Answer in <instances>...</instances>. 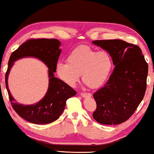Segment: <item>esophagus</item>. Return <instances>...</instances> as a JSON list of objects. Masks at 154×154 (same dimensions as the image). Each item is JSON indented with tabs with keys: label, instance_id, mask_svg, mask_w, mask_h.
Here are the masks:
<instances>
[{
	"label": "esophagus",
	"instance_id": "obj_1",
	"mask_svg": "<svg viewBox=\"0 0 154 154\" xmlns=\"http://www.w3.org/2000/svg\"><path fill=\"white\" fill-rule=\"evenodd\" d=\"M81 95L82 96V97H91V96H92V94H91L90 93H89V92H81Z\"/></svg>",
	"mask_w": 154,
	"mask_h": 154
}]
</instances>
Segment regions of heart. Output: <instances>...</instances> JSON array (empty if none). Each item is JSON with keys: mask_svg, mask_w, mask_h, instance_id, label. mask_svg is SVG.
I'll return each mask as SVG.
<instances>
[{"mask_svg": "<svg viewBox=\"0 0 154 154\" xmlns=\"http://www.w3.org/2000/svg\"><path fill=\"white\" fill-rule=\"evenodd\" d=\"M112 67V60L106 51L93 50L80 46L67 57V62H59L56 71L62 81L73 86L82 74V82L89 88L96 89L106 82Z\"/></svg>", "mask_w": 154, "mask_h": 154, "instance_id": "heart-1", "label": "heart"}]
</instances>
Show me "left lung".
Returning <instances> with one entry per match:
<instances>
[{
    "mask_svg": "<svg viewBox=\"0 0 154 154\" xmlns=\"http://www.w3.org/2000/svg\"><path fill=\"white\" fill-rule=\"evenodd\" d=\"M115 66L105 85L94 93L97 109L93 118L101 124L117 125L131 117L143 99L148 64L140 48L120 39L95 40Z\"/></svg>",
    "mask_w": 154,
    "mask_h": 154,
    "instance_id": "1",
    "label": "left lung"
}]
</instances>
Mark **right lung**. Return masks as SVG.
<instances>
[{"label":"right lung","mask_w":154,"mask_h":154,"mask_svg":"<svg viewBox=\"0 0 154 154\" xmlns=\"http://www.w3.org/2000/svg\"><path fill=\"white\" fill-rule=\"evenodd\" d=\"M60 42L56 39H29L10 55L5 74V85L12 108L20 117L36 124H47L55 121L63 112L69 98L76 92L60 79L54 77L57 62L61 53ZM25 57H34L45 62L49 70V89L46 95L35 104L24 106L17 103L8 89V75L14 62Z\"/></svg>","instance_id":"add662e5"}]
</instances>
